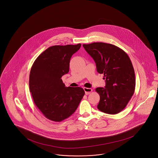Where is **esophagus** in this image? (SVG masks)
<instances>
[{"mask_svg": "<svg viewBox=\"0 0 158 158\" xmlns=\"http://www.w3.org/2000/svg\"><path fill=\"white\" fill-rule=\"evenodd\" d=\"M84 89L86 95L89 94L90 93L92 92V91H93V89H92L91 88H85V87L84 88Z\"/></svg>", "mask_w": 158, "mask_h": 158, "instance_id": "34e87169", "label": "esophagus"}]
</instances>
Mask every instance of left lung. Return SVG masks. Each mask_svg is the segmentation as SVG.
Here are the masks:
<instances>
[{
    "label": "left lung",
    "instance_id": "left-lung-1",
    "mask_svg": "<svg viewBox=\"0 0 158 158\" xmlns=\"http://www.w3.org/2000/svg\"><path fill=\"white\" fill-rule=\"evenodd\" d=\"M83 47L94 59L98 73L104 74L106 79L105 88L95 89L100 98L98 109L107 114L119 113L135 91V73L130 57L110 44L94 42Z\"/></svg>",
    "mask_w": 158,
    "mask_h": 158
}]
</instances>
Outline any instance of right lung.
Listing matches in <instances>:
<instances>
[{
  "label": "right lung",
  "instance_id": "right-lung-1",
  "mask_svg": "<svg viewBox=\"0 0 158 158\" xmlns=\"http://www.w3.org/2000/svg\"><path fill=\"white\" fill-rule=\"evenodd\" d=\"M81 44L54 45L38 56L31 66L29 88L35 105L47 119L61 122L77 109L85 94L81 87H65L61 77Z\"/></svg>",
  "mask_w": 158,
  "mask_h": 158
}]
</instances>
